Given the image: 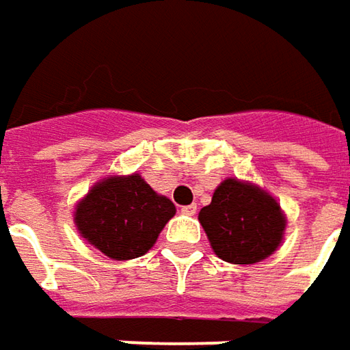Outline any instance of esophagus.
<instances>
[{
	"instance_id": "1",
	"label": "esophagus",
	"mask_w": 350,
	"mask_h": 350,
	"mask_svg": "<svg viewBox=\"0 0 350 350\" xmlns=\"http://www.w3.org/2000/svg\"><path fill=\"white\" fill-rule=\"evenodd\" d=\"M181 214H185V216H195L196 204H187V206H183Z\"/></svg>"
}]
</instances>
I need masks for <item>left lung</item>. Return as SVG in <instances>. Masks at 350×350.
I'll return each instance as SVG.
<instances>
[{
	"label": "left lung",
	"mask_w": 350,
	"mask_h": 350,
	"mask_svg": "<svg viewBox=\"0 0 350 350\" xmlns=\"http://www.w3.org/2000/svg\"><path fill=\"white\" fill-rule=\"evenodd\" d=\"M198 220L214 253L234 265H253L273 255L286 226L273 196L237 179H226L214 191Z\"/></svg>",
	"instance_id": "obj_1"
}]
</instances>
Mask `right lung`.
Listing matches in <instances>:
<instances>
[{
    "label": "right lung",
    "instance_id": "1",
    "mask_svg": "<svg viewBox=\"0 0 350 350\" xmlns=\"http://www.w3.org/2000/svg\"><path fill=\"white\" fill-rule=\"evenodd\" d=\"M173 214L175 204L134 173L97 183L77 204L75 226L107 257L126 261L152 249Z\"/></svg>",
    "mask_w": 350,
    "mask_h": 350
}]
</instances>
